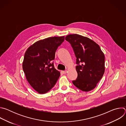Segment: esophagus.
I'll return each instance as SVG.
<instances>
[{
  "mask_svg": "<svg viewBox=\"0 0 126 126\" xmlns=\"http://www.w3.org/2000/svg\"><path fill=\"white\" fill-rule=\"evenodd\" d=\"M61 72H62L63 74H65L67 73V71H66V70H65V71H62Z\"/></svg>",
  "mask_w": 126,
  "mask_h": 126,
  "instance_id": "34e87169",
  "label": "esophagus"
}]
</instances>
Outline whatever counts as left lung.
I'll use <instances>...</instances> for the list:
<instances>
[{"instance_id":"1","label":"left lung","mask_w":126,"mask_h":126,"mask_svg":"<svg viewBox=\"0 0 126 126\" xmlns=\"http://www.w3.org/2000/svg\"><path fill=\"white\" fill-rule=\"evenodd\" d=\"M76 57L78 76L73 84L79 89L88 92L94 89L105 72V56L100 46L89 38L78 34L65 37Z\"/></svg>"}]
</instances>
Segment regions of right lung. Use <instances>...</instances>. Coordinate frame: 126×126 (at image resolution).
Instances as JSON below:
<instances>
[{
	"label": "right lung",
	"mask_w": 126,
	"mask_h": 126,
	"mask_svg": "<svg viewBox=\"0 0 126 126\" xmlns=\"http://www.w3.org/2000/svg\"><path fill=\"white\" fill-rule=\"evenodd\" d=\"M64 36L51 37L36 42L26 50L22 63L26 78L39 94H45L55 86L60 72L54 66L55 52Z\"/></svg>",
	"instance_id": "obj_1"
}]
</instances>
